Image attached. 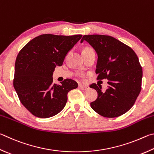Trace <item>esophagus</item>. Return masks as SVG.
I'll list each match as a JSON object with an SVG mask.
<instances>
[{
    "mask_svg": "<svg viewBox=\"0 0 154 154\" xmlns=\"http://www.w3.org/2000/svg\"><path fill=\"white\" fill-rule=\"evenodd\" d=\"M79 88L80 89H83V90H86V89H88L89 87L87 86V85H79Z\"/></svg>",
    "mask_w": 154,
    "mask_h": 154,
    "instance_id": "esophagus-1",
    "label": "esophagus"
}]
</instances>
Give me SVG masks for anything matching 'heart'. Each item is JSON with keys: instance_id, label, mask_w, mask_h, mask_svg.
Returning a JSON list of instances; mask_svg holds the SVG:
<instances>
[{"instance_id": "b5f03b06", "label": "heart", "mask_w": 154, "mask_h": 154, "mask_svg": "<svg viewBox=\"0 0 154 154\" xmlns=\"http://www.w3.org/2000/svg\"><path fill=\"white\" fill-rule=\"evenodd\" d=\"M90 50H94L92 49L91 48H90V47H85V48L83 49V51H82V52H85L90 51ZM79 75V76H80V75Z\"/></svg>"}]
</instances>
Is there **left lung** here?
<instances>
[{
  "instance_id": "obj_1",
  "label": "left lung",
  "mask_w": 154,
  "mask_h": 154,
  "mask_svg": "<svg viewBox=\"0 0 154 154\" xmlns=\"http://www.w3.org/2000/svg\"><path fill=\"white\" fill-rule=\"evenodd\" d=\"M86 41L97 54V79H108L106 91L96 83L90 85L97 92V98L90 103L97 114L114 118L127 112L135 104L141 89L143 71L135 52L112 36L85 35Z\"/></svg>"
}]
</instances>
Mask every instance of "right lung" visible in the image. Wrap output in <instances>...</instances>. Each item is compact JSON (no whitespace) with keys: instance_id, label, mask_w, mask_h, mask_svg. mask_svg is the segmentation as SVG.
<instances>
[{"instance_id":"right-lung-1","label":"right lung","mask_w":154,"mask_h":154,"mask_svg":"<svg viewBox=\"0 0 154 154\" xmlns=\"http://www.w3.org/2000/svg\"><path fill=\"white\" fill-rule=\"evenodd\" d=\"M82 37L42 34L19 52L13 86L21 104L33 115L43 119L55 116L65 106L69 91L77 88V82L70 79L54 84L52 75Z\"/></svg>"}]
</instances>
